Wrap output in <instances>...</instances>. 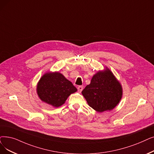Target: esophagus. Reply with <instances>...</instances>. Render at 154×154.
Here are the masks:
<instances>
[{
  "label": "esophagus",
  "instance_id": "esophagus-1",
  "mask_svg": "<svg viewBox=\"0 0 154 154\" xmlns=\"http://www.w3.org/2000/svg\"><path fill=\"white\" fill-rule=\"evenodd\" d=\"M77 89H78V91H79V92H82V91L83 90V86H81V85L79 86V87H78V88H77Z\"/></svg>",
  "mask_w": 154,
  "mask_h": 154
}]
</instances>
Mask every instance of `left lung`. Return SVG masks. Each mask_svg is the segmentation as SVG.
I'll list each match as a JSON object with an SVG mask.
<instances>
[{
  "label": "left lung",
  "instance_id": "left-lung-1",
  "mask_svg": "<svg viewBox=\"0 0 154 154\" xmlns=\"http://www.w3.org/2000/svg\"><path fill=\"white\" fill-rule=\"evenodd\" d=\"M82 94L90 107L102 112L112 110L118 105L122 97L123 89L112 72L106 67L94 75Z\"/></svg>",
  "mask_w": 154,
  "mask_h": 154
}]
</instances>
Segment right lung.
Returning a JSON list of instances; mask_svg holds the SVG:
<instances>
[{"mask_svg": "<svg viewBox=\"0 0 154 154\" xmlns=\"http://www.w3.org/2000/svg\"><path fill=\"white\" fill-rule=\"evenodd\" d=\"M77 91L72 83L58 72L45 73L36 88L39 99L55 108L63 104L71 94Z\"/></svg>", "mask_w": 154, "mask_h": 154, "instance_id": "1", "label": "right lung"}]
</instances>
